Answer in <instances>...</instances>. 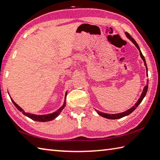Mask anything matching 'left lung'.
<instances>
[{"mask_svg": "<svg viewBox=\"0 0 160 160\" xmlns=\"http://www.w3.org/2000/svg\"><path fill=\"white\" fill-rule=\"evenodd\" d=\"M125 35L128 38V39H129L132 42H133L135 46L137 47V49H138V51H139V53H140V56H141V58L143 59V61L144 62V65H145L146 68V70H147V76H148V68H147V65H146V60H145V58H144V56H143L142 53H141V50H140V48L139 47H138V44L136 42V41H135L133 38H132L131 37V35L129 34L128 32H125ZM148 84H147V85L144 87L143 88V90L142 93H141V97L139 98V99H138V100L137 101V102L136 104H135L133 107H131L129 109L127 110L126 111H125V112H122V113H116V114H108V113H102V112H99V111L96 110V111H97L98 113L99 114V116H101L102 117L104 118H108V119H118V118H121L124 117V116H128L129 114H130L131 113L133 112V111L136 109L137 107L139 105V104L141 103V102H142L143 99L144 98V97H145L146 95V92L148 91Z\"/></svg>", "mask_w": 160, "mask_h": 160, "instance_id": "obj_1", "label": "left lung"}]
</instances>
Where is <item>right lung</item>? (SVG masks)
Listing matches in <instances>:
<instances>
[{"label": "right lung", "instance_id": "obj_1", "mask_svg": "<svg viewBox=\"0 0 160 160\" xmlns=\"http://www.w3.org/2000/svg\"><path fill=\"white\" fill-rule=\"evenodd\" d=\"M66 96H67V92H66V93H65V102H64V104H63L61 108H60L59 109H58L56 111H55V112H53L52 113H50V114H47V115H35V114H32V113H26L22 108H21L19 106H18V105L16 103H15V102L13 101L12 99L11 98V99H12V101L13 104H14V106L18 108V110L22 111L23 115H25L27 117L30 118L33 120H35V121L47 122V121H50V120H52L53 119H55L59 115L60 113L61 112L63 108H64V107H65V104H66V102H65Z\"/></svg>", "mask_w": 160, "mask_h": 160}]
</instances>
